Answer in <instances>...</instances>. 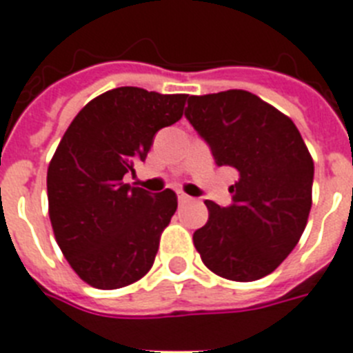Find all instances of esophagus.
I'll return each instance as SVG.
<instances>
[{"label": "esophagus", "instance_id": "1", "mask_svg": "<svg viewBox=\"0 0 353 353\" xmlns=\"http://www.w3.org/2000/svg\"><path fill=\"white\" fill-rule=\"evenodd\" d=\"M176 196H179V202L180 203H188L189 200H191V196L183 193V191H179V193H176Z\"/></svg>", "mask_w": 353, "mask_h": 353}]
</instances>
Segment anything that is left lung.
I'll use <instances>...</instances> for the list:
<instances>
[{"instance_id": "1", "label": "left lung", "mask_w": 353, "mask_h": 353, "mask_svg": "<svg viewBox=\"0 0 353 353\" xmlns=\"http://www.w3.org/2000/svg\"><path fill=\"white\" fill-rule=\"evenodd\" d=\"M185 117L216 165L240 179L231 208L205 200L209 220L193 241L211 272L256 281L298 245L312 208L314 160L290 117L245 90L191 95Z\"/></svg>"}]
</instances>
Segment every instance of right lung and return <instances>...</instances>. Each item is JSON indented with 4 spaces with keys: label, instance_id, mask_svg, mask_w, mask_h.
<instances>
[{
    "label": "right lung",
    "instance_id": "add662e5",
    "mask_svg": "<svg viewBox=\"0 0 353 353\" xmlns=\"http://www.w3.org/2000/svg\"><path fill=\"white\" fill-rule=\"evenodd\" d=\"M185 93L122 86L92 99L61 139L46 173L61 252L84 283L112 290L144 278L179 200L124 183L159 130L180 121Z\"/></svg>",
    "mask_w": 353,
    "mask_h": 353
}]
</instances>
